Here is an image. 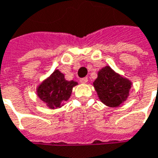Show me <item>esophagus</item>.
Returning <instances> with one entry per match:
<instances>
[{
  "instance_id": "esophagus-1",
  "label": "esophagus",
  "mask_w": 158,
  "mask_h": 158,
  "mask_svg": "<svg viewBox=\"0 0 158 158\" xmlns=\"http://www.w3.org/2000/svg\"><path fill=\"white\" fill-rule=\"evenodd\" d=\"M80 82H82V83H86V82H88V78H87V77H83V78H81V79H80Z\"/></svg>"
}]
</instances>
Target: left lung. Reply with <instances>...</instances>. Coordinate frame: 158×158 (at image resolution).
I'll return each instance as SVG.
<instances>
[{"instance_id": "8db88e82", "label": "left lung", "mask_w": 158, "mask_h": 158, "mask_svg": "<svg viewBox=\"0 0 158 158\" xmlns=\"http://www.w3.org/2000/svg\"><path fill=\"white\" fill-rule=\"evenodd\" d=\"M93 86L99 99L105 105L117 107L127 98L131 82L116 74L109 66H106L98 72Z\"/></svg>"}]
</instances>
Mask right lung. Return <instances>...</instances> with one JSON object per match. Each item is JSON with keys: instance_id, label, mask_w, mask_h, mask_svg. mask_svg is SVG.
<instances>
[{"instance_id": "1", "label": "right lung", "mask_w": 158, "mask_h": 158, "mask_svg": "<svg viewBox=\"0 0 158 158\" xmlns=\"http://www.w3.org/2000/svg\"><path fill=\"white\" fill-rule=\"evenodd\" d=\"M76 84V82L65 80L63 74L55 70L49 78L40 84L37 92L41 100L50 108L54 109L69 98L72 89Z\"/></svg>"}]
</instances>
